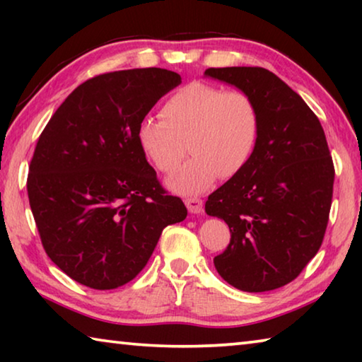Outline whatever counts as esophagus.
<instances>
[{"label":"esophagus","instance_id":"esophagus-1","mask_svg":"<svg viewBox=\"0 0 362 362\" xmlns=\"http://www.w3.org/2000/svg\"><path fill=\"white\" fill-rule=\"evenodd\" d=\"M185 206L189 214H201L203 212V201L199 198H187Z\"/></svg>","mask_w":362,"mask_h":362}]
</instances>
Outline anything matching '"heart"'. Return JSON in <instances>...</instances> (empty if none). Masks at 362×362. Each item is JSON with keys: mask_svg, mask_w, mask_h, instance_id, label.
Returning a JSON list of instances; mask_svg holds the SVG:
<instances>
[{"mask_svg": "<svg viewBox=\"0 0 362 362\" xmlns=\"http://www.w3.org/2000/svg\"><path fill=\"white\" fill-rule=\"evenodd\" d=\"M260 137L257 103L243 90L193 81L164 102L163 118L146 116L139 122L137 142L146 158L173 173L188 150L193 156L168 180L173 192L201 193L217 175L240 173L252 158Z\"/></svg>", "mask_w": 362, "mask_h": 362, "instance_id": "b5f03b06", "label": "heart"}]
</instances>
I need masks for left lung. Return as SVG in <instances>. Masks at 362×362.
<instances>
[{"instance_id": "left-lung-1", "label": "left lung", "mask_w": 362, "mask_h": 362, "mask_svg": "<svg viewBox=\"0 0 362 362\" xmlns=\"http://www.w3.org/2000/svg\"><path fill=\"white\" fill-rule=\"evenodd\" d=\"M204 75L249 94L260 113L252 158L206 201L207 216L225 220L231 233L214 265L240 291L278 289L298 276L326 233L335 175L326 136L302 97L274 73L226 66Z\"/></svg>"}]
</instances>
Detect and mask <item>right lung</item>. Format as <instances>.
<instances>
[{"label": "right lung", "instance_id": "add662e5", "mask_svg": "<svg viewBox=\"0 0 362 362\" xmlns=\"http://www.w3.org/2000/svg\"><path fill=\"white\" fill-rule=\"evenodd\" d=\"M182 83L164 69L79 84L41 132L27 192L42 247L76 283L108 291L142 272L168 225L187 217L137 142V127Z\"/></svg>", "mask_w": 362, "mask_h": 362}]
</instances>
